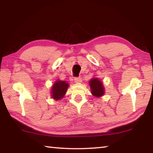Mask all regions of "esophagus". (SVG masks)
<instances>
[{"instance_id":"1","label":"esophagus","mask_w":153,"mask_h":153,"mask_svg":"<svg viewBox=\"0 0 153 153\" xmlns=\"http://www.w3.org/2000/svg\"><path fill=\"white\" fill-rule=\"evenodd\" d=\"M74 81L76 83H80V82H82V79L81 77H75Z\"/></svg>"}]
</instances>
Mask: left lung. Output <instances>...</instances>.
Listing matches in <instances>:
<instances>
[{
	"instance_id": "1",
	"label": "left lung",
	"mask_w": 153,
	"mask_h": 153,
	"mask_svg": "<svg viewBox=\"0 0 153 153\" xmlns=\"http://www.w3.org/2000/svg\"><path fill=\"white\" fill-rule=\"evenodd\" d=\"M89 85L91 89V93L96 97H100L105 94V88L102 82L98 78H93L90 80Z\"/></svg>"
}]
</instances>
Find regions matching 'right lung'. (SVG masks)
<instances>
[{"mask_svg":"<svg viewBox=\"0 0 153 153\" xmlns=\"http://www.w3.org/2000/svg\"><path fill=\"white\" fill-rule=\"evenodd\" d=\"M69 87V84L65 81L59 80L56 81L52 86L51 97L56 100H60L65 94L67 90Z\"/></svg>","mask_w":153,"mask_h":153,"instance_id":"right-lung-1","label":"right lung"}]
</instances>
